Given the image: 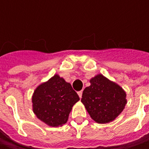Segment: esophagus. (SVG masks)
Masks as SVG:
<instances>
[{
  "mask_svg": "<svg viewBox=\"0 0 149 149\" xmlns=\"http://www.w3.org/2000/svg\"><path fill=\"white\" fill-rule=\"evenodd\" d=\"M78 95H79V98H81V97H82V91H79V92H78Z\"/></svg>",
  "mask_w": 149,
  "mask_h": 149,
  "instance_id": "1",
  "label": "esophagus"
}]
</instances>
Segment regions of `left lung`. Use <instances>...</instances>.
I'll list each match as a JSON object with an SVG mask.
<instances>
[{
  "mask_svg": "<svg viewBox=\"0 0 149 149\" xmlns=\"http://www.w3.org/2000/svg\"><path fill=\"white\" fill-rule=\"evenodd\" d=\"M84 89L81 102L91 118L98 123L113 121L127 104L126 92L117 83L98 74Z\"/></svg>",
  "mask_w": 149,
  "mask_h": 149,
  "instance_id": "8db88e82",
  "label": "left lung"
}]
</instances>
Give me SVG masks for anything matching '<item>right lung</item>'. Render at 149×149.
<instances>
[{
	"mask_svg": "<svg viewBox=\"0 0 149 149\" xmlns=\"http://www.w3.org/2000/svg\"><path fill=\"white\" fill-rule=\"evenodd\" d=\"M79 100L71 84L58 74L39 84L32 95V109L49 127H60L68 121L72 107Z\"/></svg>",
	"mask_w": 149,
	"mask_h": 149,
	"instance_id": "1",
	"label": "right lung"
}]
</instances>
